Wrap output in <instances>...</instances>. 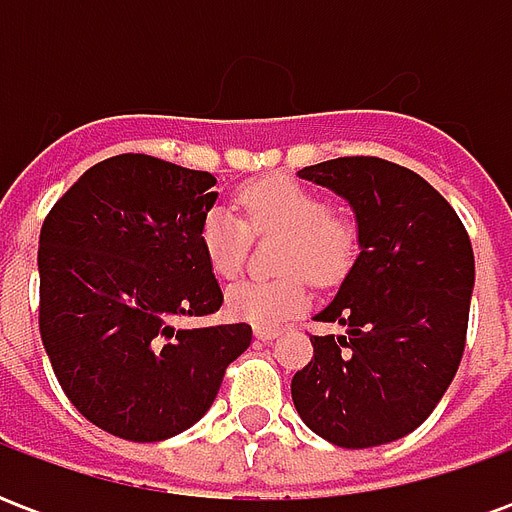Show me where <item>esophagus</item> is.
I'll return each instance as SVG.
<instances>
[{
	"label": "esophagus",
	"mask_w": 512,
	"mask_h": 512,
	"mask_svg": "<svg viewBox=\"0 0 512 512\" xmlns=\"http://www.w3.org/2000/svg\"><path fill=\"white\" fill-rule=\"evenodd\" d=\"M255 337L257 340H274L279 337L277 326H255Z\"/></svg>",
	"instance_id": "1"
}]
</instances>
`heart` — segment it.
<instances>
[{"mask_svg":"<svg viewBox=\"0 0 512 512\" xmlns=\"http://www.w3.org/2000/svg\"><path fill=\"white\" fill-rule=\"evenodd\" d=\"M235 202L241 219L227 208H211L200 222V246L219 279L238 277L252 235H282L277 279H244L227 290V310L238 321L279 326L307 304L312 285H334L348 274L359 249L351 216L332 211L321 191L288 175H266L244 183Z\"/></svg>","mask_w":512,"mask_h":512,"instance_id":"heart-1","label":"heart"}]
</instances>
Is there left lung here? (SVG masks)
<instances>
[{
	"label": "left lung",
	"instance_id": "8db88e82",
	"mask_svg": "<svg viewBox=\"0 0 512 512\" xmlns=\"http://www.w3.org/2000/svg\"><path fill=\"white\" fill-rule=\"evenodd\" d=\"M299 175L351 202L362 252L315 315L348 332L310 334L315 354L293 376V406L337 447L403 439L461 365L474 288L469 233L428 180L386 158H332Z\"/></svg>",
	"mask_w": 512,
	"mask_h": 512
}]
</instances>
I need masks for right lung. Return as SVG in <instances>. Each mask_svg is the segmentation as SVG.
<instances>
[{"instance_id":"right-lung-1","label":"right lung","mask_w":512,"mask_h":512,"mask_svg":"<svg viewBox=\"0 0 512 512\" xmlns=\"http://www.w3.org/2000/svg\"><path fill=\"white\" fill-rule=\"evenodd\" d=\"M213 186L211 172L123 153L87 169L43 222L40 340L62 392L112 436L191 428L252 343L249 323L175 326L224 301L200 246Z\"/></svg>"}]
</instances>
